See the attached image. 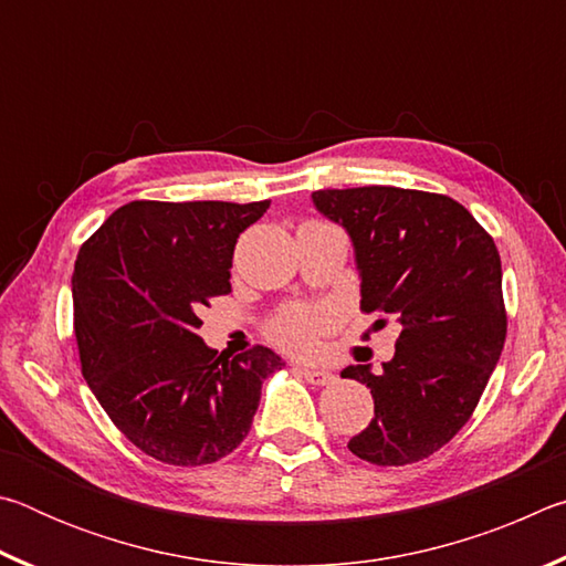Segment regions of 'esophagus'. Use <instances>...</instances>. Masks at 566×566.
<instances>
[{
    "instance_id": "34e87169",
    "label": "esophagus",
    "mask_w": 566,
    "mask_h": 566,
    "mask_svg": "<svg viewBox=\"0 0 566 566\" xmlns=\"http://www.w3.org/2000/svg\"><path fill=\"white\" fill-rule=\"evenodd\" d=\"M300 375L310 381L314 387H329L334 381V375L327 369H317V367H302Z\"/></svg>"
}]
</instances>
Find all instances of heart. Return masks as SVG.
Returning a JSON list of instances; mask_svg holds the SVG:
<instances>
[{"label": "heart", "instance_id": "1", "mask_svg": "<svg viewBox=\"0 0 566 566\" xmlns=\"http://www.w3.org/2000/svg\"><path fill=\"white\" fill-rule=\"evenodd\" d=\"M334 312L319 304H290L274 314L266 324L270 339L290 354L317 352L322 337L334 327Z\"/></svg>", "mask_w": 566, "mask_h": 566}]
</instances>
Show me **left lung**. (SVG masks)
I'll return each instance as SVG.
<instances>
[{
    "instance_id": "left-lung-1",
    "label": "left lung",
    "mask_w": 566,
    "mask_h": 566,
    "mask_svg": "<svg viewBox=\"0 0 566 566\" xmlns=\"http://www.w3.org/2000/svg\"><path fill=\"white\" fill-rule=\"evenodd\" d=\"M322 214L347 227L361 312L399 322L395 359L342 371L371 389L375 419L352 454L405 467L439 452L474 415L506 339L502 262L492 234L447 195L399 187L317 189Z\"/></svg>"
}]
</instances>
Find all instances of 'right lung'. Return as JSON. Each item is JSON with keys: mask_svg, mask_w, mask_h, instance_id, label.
<instances>
[{"mask_svg": "<svg viewBox=\"0 0 566 566\" xmlns=\"http://www.w3.org/2000/svg\"><path fill=\"white\" fill-rule=\"evenodd\" d=\"M264 202L119 207L74 262V337L82 375L112 424L151 459L212 464L242 444L262 379L282 369L254 344L237 357L199 337L202 306L232 292L237 237Z\"/></svg>", "mask_w": 566, "mask_h": 566, "instance_id": "1", "label": "right lung"}]
</instances>
